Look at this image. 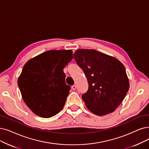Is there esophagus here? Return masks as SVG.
<instances>
[{
    "mask_svg": "<svg viewBox=\"0 0 149 149\" xmlns=\"http://www.w3.org/2000/svg\"><path fill=\"white\" fill-rule=\"evenodd\" d=\"M71 88H72V89L73 90H76V86H73L72 87H71Z\"/></svg>",
    "mask_w": 149,
    "mask_h": 149,
    "instance_id": "obj_1",
    "label": "esophagus"
}]
</instances>
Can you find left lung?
Masks as SVG:
<instances>
[{"mask_svg":"<svg viewBox=\"0 0 149 149\" xmlns=\"http://www.w3.org/2000/svg\"><path fill=\"white\" fill-rule=\"evenodd\" d=\"M74 58L88 81V91L82 95L87 109L97 116L114 111L130 87L124 65L116 58L95 49L76 50Z\"/></svg>","mask_w":149,"mask_h":149,"instance_id":"left-lung-1","label":"left lung"}]
</instances>
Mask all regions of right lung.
<instances>
[{
    "instance_id": "obj_1",
    "label": "right lung",
    "mask_w": 149,
    "mask_h": 149,
    "mask_svg": "<svg viewBox=\"0 0 149 149\" xmlns=\"http://www.w3.org/2000/svg\"><path fill=\"white\" fill-rule=\"evenodd\" d=\"M71 50L46 51L26 62L17 79L22 97L35 114L49 118L60 112L70 86L63 68L72 60Z\"/></svg>"
}]
</instances>
